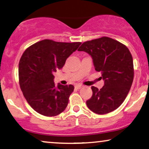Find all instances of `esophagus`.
Listing matches in <instances>:
<instances>
[{
	"mask_svg": "<svg viewBox=\"0 0 149 149\" xmlns=\"http://www.w3.org/2000/svg\"><path fill=\"white\" fill-rule=\"evenodd\" d=\"M82 87H83V86H81V85H75V88L77 89H81Z\"/></svg>",
	"mask_w": 149,
	"mask_h": 149,
	"instance_id": "34e87169",
	"label": "esophagus"
}]
</instances>
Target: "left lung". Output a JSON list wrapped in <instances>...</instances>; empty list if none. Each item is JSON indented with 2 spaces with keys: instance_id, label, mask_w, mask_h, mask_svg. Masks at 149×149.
<instances>
[{
  "instance_id": "1",
  "label": "left lung",
  "mask_w": 149,
  "mask_h": 149,
  "mask_svg": "<svg viewBox=\"0 0 149 149\" xmlns=\"http://www.w3.org/2000/svg\"><path fill=\"white\" fill-rule=\"evenodd\" d=\"M90 55L95 70L105 81L102 88L92 86L93 95L86 101L97 114L103 115L117 109L125 100L134 77L133 57L128 48L109 37L84 42L77 49Z\"/></svg>"
}]
</instances>
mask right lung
<instances>
[{
  "label": "right lung",
  "instance_id": "obj_1",
  "mask_svg": "<svg viewBox=\"0 0 149 149\" xmlns=\"http://www.w3.org/2000/svg\"><path fill=\"white\" fill-rule=\"evenodd\" d=\"M81 44L46 39L28 47L23 53L18 65L20 87L28 104L37 113L54 117L65 110L74 87L55 86L53 74L63 68L66 59Z\"/></svg>",
  "mask_w": 149,
  "mask_h": 149
}]
</instances>
